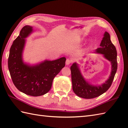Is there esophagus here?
<instances>
[{
    "instance_id": "esophagus-1",
    "label": "esophagus",
    "mask_w": 128,
    "mask_h": 128,
    "mask_svg": "<svg viewBox=\"0 0 128 128\" xmlns=\"http://www.w3.org/2000/svg\"><path fill=\"white\" fill-rule=\"evenodd\" d=\"M71 63H72V60H70L69 59H67L66 60V65H69Z\"/></svg>"
}]
</instances>
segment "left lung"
Here are the masks:
<instances>
[{
	"mask_svg": "<svg viewBox=\"0 0 128 128\" xmlns=\"http://www.w3.org/2000/svg\"><path fill=\"white\" fill-rule=\"evenodd\" d=\"M100 46L96 50V52L104 54L105 58L110 61L112 64L111 76L108 81L102 86H94L86 82L76 63H74L70 68L73 91L77 96L84 99H92L98 97L108 90L111 87L117 70V50L112 43L110 35L108 32H105L104 37Z\"/></svg>",
	"mask_w": 128,
	"mask_h": 128,
	"instance_id": "8db88e82",
	"label": "left lung"
}]
</instances>
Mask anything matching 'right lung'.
<instances>
[{
    "label": "right lung",
    "instance_id": "1",
    "mask_svg": "<svg viewBox=\"0 0 128 128\" xmlns=\"http://www.w3.org/2000/svg\"><path fill=\"white\" fill-rule=\"evenodd\" d=\"M32 30V26H24L14 41L8 56V68L12 81L18 90L28 96H38L50 90L53 78L65 66L66 58L45 60L33 66L24 64L22 53L24 38Z\"/></svg>",
    "mask_w": 128,
    "mask_h": 128
}]
</instances>
